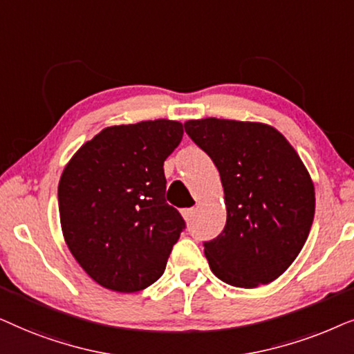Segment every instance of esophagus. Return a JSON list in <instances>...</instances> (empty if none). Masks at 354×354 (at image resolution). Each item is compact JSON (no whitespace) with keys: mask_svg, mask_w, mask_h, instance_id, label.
Segmentation results:
<instances>
[{"mask_svg":"<svg viewBox=\"0 0 354 354\" xmlns=\"http://www.w3.org/2000/svg\"><path fill=\"white\" fill-rule=\"evenodd\" d=\"M181 215L185 216L186 221L192 220V216L196 215V207H189V209H183V210H181Z\"/></svg>","mask_w":354,"mask_h":354,"instance_id":"obj_1","label":"esophagus"}]
</instances>
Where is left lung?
<instances>
[{"instance_id": "obj_1", "label": "left lung", "mask_w": 354, "mask_h": 354, "mask_svg": "<svg viewBox=\"0 0 354 354\" xmlns=\"http://www.w3.org/2000/svg\"><path fill=\"white\" fill-rule=\"evenodd\" d=\"M189 138L212 158L225 191L226 225L204 243L210 270L238 288L267 285L309 236L314 183L283 134L263 122L191 120Z\"/></svg>"}]
</instances>
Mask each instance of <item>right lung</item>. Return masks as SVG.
Listing matches in <instances>:
<instances>
[{
    "instance_id": "obj_1",
    "label": "right lung",
    "mask_w": 354,
    "mask_h": 354,
    "mask_svg": "<svg viewBox=\"0 0 354 354\" xmlns=\"http://www.w3.org/2000/svg\"><path fill=\"white\" fill-rule=\"evenodd\" d=\"M181 139L178 121L110 126L63 169L58 204L64 241L103 288L134 293L163 275L186 226L165 201L163 162Z\"/></svg>"
}]
</instances>
